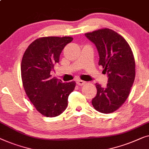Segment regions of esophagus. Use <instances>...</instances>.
I'll list each match as a JSON object with an SVG mask.
<instances>
[{
    "instance_id": "esophagus-1",
    "label": "esophagus",
    "mask_w": 149,
    "mask_h": 149,
    "mask_svg": "<svg viewBox=\"0 0 149 149\" xmlns=\"http://www.w3.org/2000/svg\"><path fill=\"white\" fill-rule=\"evenodd\" d=\"M86 83V81H83V80H77V84L79 86H83V85H84Z\"/></svg>"
}]
</instances>
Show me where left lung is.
<instances>
[{"label":"left lung","mask_w":149,"mask_h":149,"mask_svg":"<svg viewBox=\"0 0 149 149\" xmlns=\"http://www.w3.org/2000/svg\"><path fill=\"white\" fill-rule=\"evenodd\" d=\"M85 36L95 45L99 54L98 65L109 77L105 88L96 84L97 94L92 104L98 112L111 113L118 109L130 95L135 79L134 54L127 41L111 29H100Z\"/></svg>","instance_id":"obj_1"}]
</instances>
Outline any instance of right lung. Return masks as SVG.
Returning <instances> with one entry per match:
<instances>
[{"label":"right lung","mask_w":149,"mask_h":149,"mask_svg":"<svg viewBox=\"0 0 149 149\" xmlns=\"http://www.w3.org/2000/svg\"><path fill=\"white\" fill-rule=\"evenodd\" d=\"M73 38L42 37L29 45L23 56L21 74L25 92L39 113L46 117L59 116L68 107V96L75 81L63 83L51 77V72Z\"/></svg>","instance_id":"1"}]
</instances>
